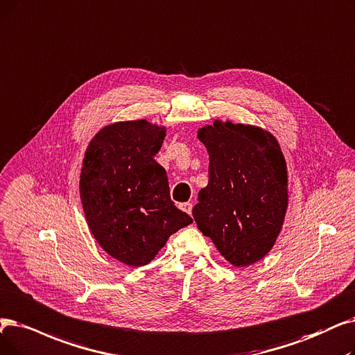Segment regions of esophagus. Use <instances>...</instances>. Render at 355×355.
Returning <instances> with one entry per match:
<instances>
[{
    "instance_id": "esophagus-1",
    "label": "esophagus",
    "mask_w": 355,
    "mask_h": 355,
    "mask_svg": "<svg viewBox=\"0 0 355 355\" xmlns=\"http://www.w3.org/2000/svg\"><path fill=\"white\" fill-rule=\"evenodd\" d=\"M180 209H181L182 211H186L187 214H191L193 205H191V203H181V205H180Z\"/></svg>"
}]
</instances>
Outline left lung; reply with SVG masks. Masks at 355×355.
<instances>
[{
  "mask_svg": "<svg viewBox=\"0 0 355 355\" xmlns=\"http://www.w3.org/2000/svg\"><path fill=\"white\" fill-rule=\"evenodd\" d=\"M209 152V184L193 218L235 267L264 258L287 210V166L275 137L261 128L214 120L197 132Z\"/></svg>",
  "mask_w": 355,
  "mask_h": 355,
  "instance_id": "8db88e82",
  "label": "left lung"
}]
</instances>
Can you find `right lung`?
<instances>
[{"mask_svg":"<svg viewBox=\"0 0 355 355\" xmlns=\"http://www.w3.org/2000/svg\"><path fill=\"white\" fill-rule=\"evenodd\" d=\"M165 128L146 120L119 121L89 142L80 194L91 234L101 248L130 267L155 258L168 238L193 223L169 197L165 169L153 159Z\"/></svg>","mask_w":355,"mask_h":355,"instance_id":"obj_1","label":"right lung"}]
</instances>
